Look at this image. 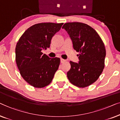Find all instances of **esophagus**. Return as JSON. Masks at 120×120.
Instances as JSON below:
<instances>
[{"label":"esophagus","instance_id":"34e87169","mask_svg":"<svg viewBox=\"0 0 120 120\" xmlns=\"http://www.w3.org/2000/svg\"><path fill=\"white\" fill-rule=\"evenodd\" d=\"M65 60H64V59H60V62H61V63H64V62H65Z\"/></svg>","mask_w":120,"mask_h":120}]
</instances>
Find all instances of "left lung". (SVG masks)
<instances>
[{
  "instance_id": "1",
  "label": "left lung",
  "mask_w": 120,
  "mask_h": 120,
  "mask_svg": "<svg viewBox=\"0 0 120 120\" xmlns=\"http://www.w3.org/2000/svg\"><path fill=\"white\" fill-rule=\"evenodd\" d=\"M71 38L74 49L79 52L78 63L71 61L68 80L79 87H87L98 79L104 68L106 50L95 30L85 23H66L62 26Z\"/></svg>"
}]
</instances>
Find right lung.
<instances>
[{
	"label": "right lung",
	"mask_w": 120,
	"mask_h": 120,
	"mask_svg": "<svg viewBox=\"0 0 120 120\" xmlns=\"http://www.w3.org/2000/svg\"><path fill=\"white\" fill-rule=\"evenodd\" d=\"M64 23H41L23 33L16 46V61L20 74L30 85L42 88L52 82L59 66V58H50L42 52L50 47L52 38Z\"/></svg>",
	"instance_id": "1"
}]
</instances>
